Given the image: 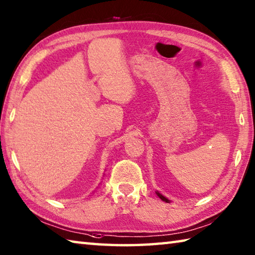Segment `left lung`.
I'll return each instance as SVG.
<instances>
[{
    "mask_svg": "<svg viewBox=\"0 0 255 255\" xmlns=\"http://www.w3.org/2000/svg\"><path fill=\"white\" fill-rule=\"evenodd\" d=\"M155 193H156V195L158 196V198H160V199H161L162 201H164V202H166V203H170V202H171V201H170L169 199H166V198H165V196H164V195H162V194H161V193H160V192H158V191H156V192H155Z\"/></svg>",
    "mask_w": 255,
    "mask_h": 255,
    "instance_id": "left-lung-1",
    "label": "left lung"
}]
</instances>
